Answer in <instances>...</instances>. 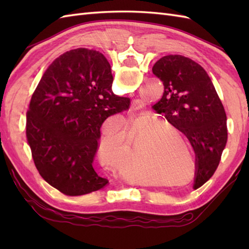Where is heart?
<instances>
[{
	"instance_id": "b5f03b06",
	"label": "heart",
	"mask_w": 249,
	"mask_h": 249,
	"mask_svg": "<svg viewBox=\"0 0 249 249\" xmlns=\"http://www.w3.org/2000/svg\"><path fill=\"white\" fill-rule=\"evenodd\" d=\"M124 137L128 141L125 144L123 154L119 158L118 168L120 170H127L131 166L129 156L131 145L135 151L139 152L141 149L145 151L147 163L157 174H166L176 170L182 151L185 157L193 160V152L184 134L176 124L166 119L130 115L126 122ZM120 147L119 136H105L98 147L100 160L107 166H114Z\"/></svg>"
}]
</instances>
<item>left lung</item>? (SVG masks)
I'll return each instance as SVG.
<instances>
[{
  "mask_svg": "<svg viewBox=\"0 0 249 249\" xmlns=\"http://www.w3.org/2000/svg\"><path fill=\"white\" fill-rule=\"evenodd\" d=\"M163 84L162 97L153 106L187 137L196 154L194 187L209 181L227 143V115L203 67L178 54L162 56L152 68Z\"/></svg>",
  "mask_w": 249,
  "mask_h": 249,
  "instance_id": "1",
  "label": "left lung"
}]
</instances>
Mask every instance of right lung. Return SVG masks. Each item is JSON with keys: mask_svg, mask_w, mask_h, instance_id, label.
<instances>
[{"mask_svg": "<svg viewBox=\"0 0 249 249\" xmlns=\"http://www.w3.org/2000/svg\"><path fill=\"white\" fill-rule=\"evenodd\" d=\"M111 66L103 53L78 48L60 55L41 77L26 113V139L39 174L66 196L104 188L93 168L100 127L129 108L112 92Z\"/></svg>", "mask_w": 249, "mask_h": 249, "instance_id": "obj_1", "label": "right lung"}]
</instances>
